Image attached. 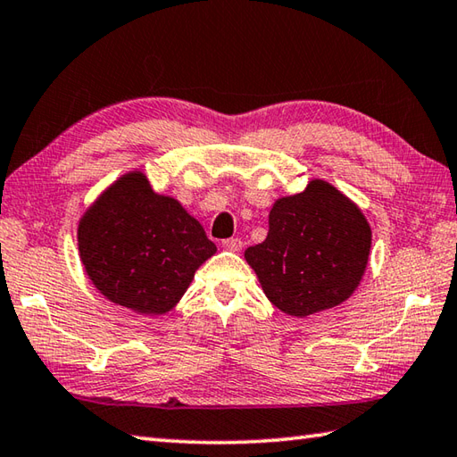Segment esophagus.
<instances>
[{
  "mask_svg": "<svg viewBox=\"0 0 457 457\" xmlns=\"http://www.w3.org/2000/svg\"><path fill=\"white\" fill-rule=\"evenodd\" d=\"M221 245H223V250H228V252H239V250H242V239L228 237V239H223Z\"/></svg>",
  "mask_w": 457,
  "mask_h": 457,
  "instance_id": "1",
  "label": "esophagus"
}]
</instances>
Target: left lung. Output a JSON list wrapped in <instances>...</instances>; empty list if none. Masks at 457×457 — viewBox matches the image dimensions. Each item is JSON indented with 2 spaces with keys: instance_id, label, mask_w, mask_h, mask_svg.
<instances>
[{
  "instance_id": "left-lung-1",
  "label": "left lung",
  "mask_w": 457,
  "mask_h": 457,
  "mask_svg": "<svg viewBox=\"0 0 457 457\" xmlns=\"http://www.w3.org/2000/svg\"><path fill=\"white\" fill-rule=\"evenodd\" d=\"M370 247L371 229L360 207L313 179L302 194L273 204L268 237L247 247L245 260L276 308L305 318L353 294Z\"/></svg>"
}]
</instances>
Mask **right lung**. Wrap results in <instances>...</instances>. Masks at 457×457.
I'll use <instances>...</instances> for the list:
<instances>
[{
    "mask_svg": "<svg viewBox=\"0 0 457 457\" xmlns=\"http://www.w3.org/2000/svg\"><path fill=\"white\" fill-rule=\"evenodd\" d=\"M78 242L99 292L139 313L170 312L215 253L200 221L173 197L157 195L142 171L120 178L89 207Z\"/></svg>",
    "mask_w": 457,
    "mask_h": 457,
    "instance_id": "right-lung-1",
    "label": "right lung"
}]
</instances>
